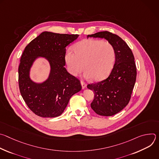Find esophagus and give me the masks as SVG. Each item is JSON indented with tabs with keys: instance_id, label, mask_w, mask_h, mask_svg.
<instances>
[{
	"instance_id": "34e87169",
	"label": "esophagus",
	"mask_w": 159,
	"mask_h": 159,
	"mask_svg": "<svg viewBox=\"0 0 159 159\" xmlns=\"http://www.w3.org/2000/svg\"><path fill=\"white\" fill-rule=\"evenodd\" d=\"M80 84H81V85H82V89H84L85 88H86V87H87V84H86L84 81H81V82H80Z\"/></svg>"
}]
</instances>
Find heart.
Instances as JSON below:
<instances>
[{"label":"heart","mask_w":159,"mask_h":159,"mask_svg":"<svg viewBox=\"0 0 159 159\" xmlns=\"http://www.w3.org/2000/svg\"><path fill=\"white\" fill-rule=\"evenodd\" d=\"M73 51L65 53V60L68 70L74 76H78L85 68V78L101 80L109 74L114 66L116 52L109 41L84 39L74 45Z\"/></svg>","instance_id":"b5f03b06"}]
</instances>
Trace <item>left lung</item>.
<instances>
[{
    "mask_svg": "<svg viewBox=\"0 0 159 159\" xmlns=\"http://www.w3.org/2000/svg\"><path fill=\"white\" fill-rule=\"evenodd\" d=\"M89 37L104 38L115 49V63L108 77L87 85L94 93L91 108L99 115L111 116L124 109L130 100L137 78L134 58L126 43L116 34L101 31L87 35Z\"/></svg>",
    "mask_w": 159,
    "mask_h": 159,
    "instance_id": "left-lung-1",
    "label": "left lung"
}]
</instances>
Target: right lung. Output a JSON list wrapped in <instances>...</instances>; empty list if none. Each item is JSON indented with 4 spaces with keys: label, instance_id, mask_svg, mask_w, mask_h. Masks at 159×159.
I'll list each match as a JSON object with an SVG mask.
<instances>
[{
    "label": "right lung",
    "instance_id": "add662e5",
    "mask_svg": "<svg viewBox=\"0 0 159 159\" xmlns=\"http://www.w3.org/2000/svg\"><path fill=\"white\" fill-rule=\"evenodd\" d=\"M79 34L41 33L26 47L19 66V86L20 94L35 115L43 118L59 116L70 98L82 89L80 81L65 68L66 47ZM39 57L50 65L48 78L36 83L30 77L31 68Z\"/></svg>",
    "mask_w": 159,
    "mask_h": 159
}]
</instances>
